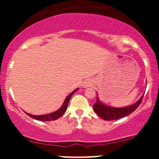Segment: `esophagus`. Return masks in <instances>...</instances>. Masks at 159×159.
Segmentation results:
<instances>
[{"label":"esophagus","instance_id":"1","mask_svg":"<svg viewBox=\"0 0 159 159\" xmlns=\"http://www.w3.org/2000/svg\"><path fill=\"white\" fill-rule=\"evenodd\" d=\"M92 82L90 81H85L83 83V85H82V87H84V88H87V87H91L92 86Z\"/></svg>","mask_w":159,"mask_h":159}]
</instances>
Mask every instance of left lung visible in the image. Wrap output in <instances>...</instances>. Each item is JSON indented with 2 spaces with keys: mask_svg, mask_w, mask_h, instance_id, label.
Returning <instances> with one entry per match:
<instances>
[{
  "mask_svg": "<svg viewBox=\"0 0 159 159\" xmlns=\"http://www.w3.org/2000/svg\"><path fill=\"white\" fill-rule=\"evenodd\" d=\"M143 96V95H142L141 97L135 103L123 107H115L107 105L106 104L103 103L99 99L98 96H97L96 102L93 105V110L102 119L105 120H118L125 117L136 110L142 102Z\"/></svg>",
  "mask_w": 159,
  "mask_h": 159,
  "instance_id": "obj_1",
  "label": "left lung"
}]
</instances>
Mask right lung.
<instances>
[{
    "label": "right lung",
    "instance_id": "1",
    "mask_svg": "<svg viewBox=\"0 0 159 159\" xmlns=\"http://www.w3.org/2000/svg\"><path fill=\"white\" fill-rule=\"evenodd\" d=\"M78 90V88L75 89V90L72 91L70 94H69L68 96L66 97L64 102H63V105H61V107H60L59 109H57V111H54V112L50 113V114H43V115H33V114H29V113H27V112L25 113H26L29 116H30V117L34 118V119L35 120H40V121H52V120H57L58 118L61 117L62 115L64 114L67 108V106H68V103L69 100H70L71 97H72V95H73Z\"/></svg>",
    "mask_w": 159,
    "mask_h": 159
}]
</instances>
